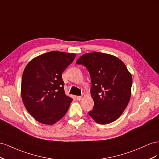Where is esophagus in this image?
<instances>
[{"label":"esophagus","mask_w":159,"mask_h":159,"mask_svg":"<svg viewBox=\"0 0 159 159\" xmlns=\"http://www.w3.org/2000/svg\"><path fill=\"white\" fill-rule=\"evenodd\" d=\"M84 97H85V94H83L82 96H78L76 98H77V100H78V101H81V100H82Z\"/></svg>","instance_id":"obj_1"}]
</instances>
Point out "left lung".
<instances>
[{
  "instance_id": "obj_1",
  "label": "left lung",
  "mask_w": 159,
  "mask_h": 159,
  "mask_svg": "<svg viewBox=\"0 0 159 159\" xmlns=\"http://www.w3.org/2000/svg\"><path fill=\"white\" fill-rule=\"evenodd\" d=\"M76 63L85 66L91 78L94 108L89 115L101 125L119 119L128 105L133 83L124 62L111 54L94 52L83 54Z\"/></svg>"
}]
</instances>
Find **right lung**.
<instances>
[{
    "mask_svg": "<svg viewBox=\"0 0 159 159\" xmlns=\"http://www.w3.org/2000/svg\"><path fill=\"white\" fill-rule=\"evenodd\" d=\"M76 54L51 51L34 58L24 70L21 97L30 115L47 125L55 124L65 115L72 98L66 96L62 73Z\"/></svg>",
    "mask_w": 159,
    "mask_h": 159,
    "instance_id": "1",
    "label": "right lung"
}]
</instances>
